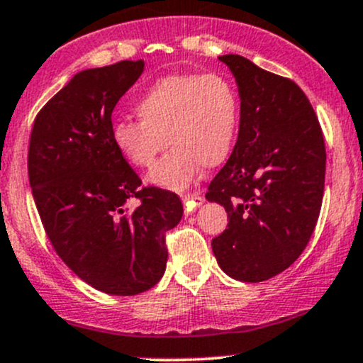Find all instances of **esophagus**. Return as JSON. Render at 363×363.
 I'll use <instances>...</instances> for the list:
<instances>
[{"instance_id":"1","label":"esophagus","mask_w":363,"mask_h":363,"mask_svg":"<svg viewBox=\"0 0 363 363\" xmlns=\"http://www.w3.org/2000/svg\"><path fill=\"white\" fill-rule=\"evenodd\" d=\"M182 201H184L186 212H193V210H196L203 203V196L200 191H193V193L184 194V196H182Z\"/></svg>"}]
</instances>
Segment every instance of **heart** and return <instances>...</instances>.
I'll use <instances>...</instances> for the list:
<instances>
[{"instance_id": "obj_1", "label": "heart", "mask_w": 363, "mask_h": 363, "mask_svg": "<svg viewBox=\"0 0 363 363\" xmlns=\"http://www.w3.org/2000/svg\"><path fill=\"white\" fill-rule=\"evenodd\" d=\"M139 122L118 121L111 139L136 169L150 170L158 155L172 150L151 174V182L184 189L201 167L225 160L240 125V94L222 74L182 72L157 79L134 105Z\"/></svg>"}]
</instances>
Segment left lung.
<instances>
[{"label":"left lung","mask_w":363,"mask_h":363,"mask_svg":"<svg viewBox=\"0 0 363 363\" xmlns=\"http://www.w3.org/2000/svg\"><path fill=\"white\" fill-rule=\"evenodd\" d=\"M218 60L240 86L241 118L236 146L206 191L229 218L212 250L227 276L262 282L288 269L312 238L324 196V134L291 79L240 55Z\"/></svg>","instance_id":"8db88e82"}]
</instances>
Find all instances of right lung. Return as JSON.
Here are the masks:
<instances>
[{
    "label": "right lung",
    "instance_id": "1",
    "mask_svg": "<svg viewBox=\"0 0 363 363\" xmlns=\"http://www.w3.org/2000/svg\"><path fill=\"white\" fill-rule=\"evenodd\" d=\"M143 60L79 72L35 115L27 170L39 217L58 257L103 293L133 296L165 272V234L182 217L172 191L141 186L111 139V111ZM138 199L136 209L125 205Z\"/></svg>",
    "mask_w": 363,
    "mask_h": 363
}]
</instances>
